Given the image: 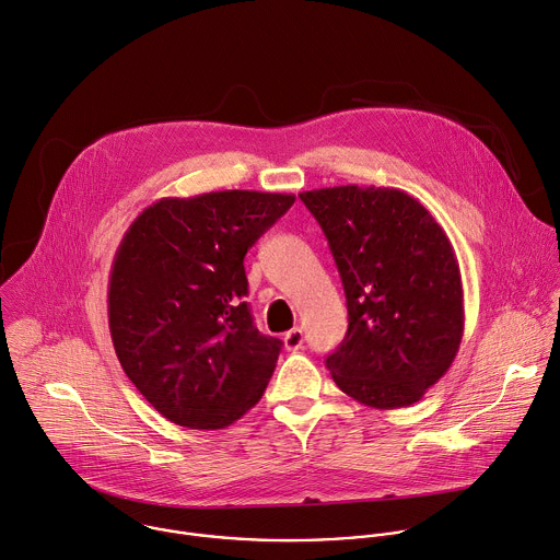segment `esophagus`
I'll use <instances>...</instances> for the list:
<instances>
[{"mask_svg":"<svg viewBox=\"0 0 560 560\" xmlns=\"http://www.w3.org/2000/svg\"><path fill=\"white\" fill-rule=\"evenodd\" d=\"M283 345H285V349H290V351L301 349V347H303V329H301V327H292L290 331H285V334H283Z\"/></svg>","mask_w":560,"mask_h":560,"instance_id":"34e87169","label":"esophagus"}]
</instances>
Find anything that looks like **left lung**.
<instances>
[{
	"mask_svg": "<svg viewBox=\"0 0 560 560\" xmlns=\"http://www.w3.org/2000/svg\"><path fill=\"white\" fill-rule=\"evenodd\" d=\"M320 224L347 299L349 327L325 364L360 405L418 402L464 336L462 272L451 240L409 194L331 186L299 194Z\"/></svg>",
	"mask_w": 560,
	"mask_h": 560,
	"instance_id": "1",
	"label": "left lung"
}]
</instances>
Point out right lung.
<instances>
[{"label": "right lung", "mask_w": 560, "mask_h": 560, "mask_svg": "<svg viewBox=\"0 0 560 560\" xmlns=\"http://www.w3.org/2000/svg\"><path fill=\"white\" fill-rule=\"evenodd\" d=\"M292 205L237 189L162 198L127 229L109 272L112 342L168 422L215 431L261 400L281 340L253 323L244 257Z\"/></svg>", "instance_id": "add662e5"}]
</instances>
